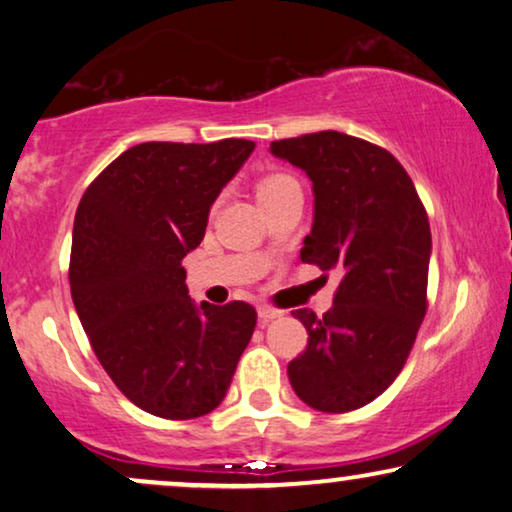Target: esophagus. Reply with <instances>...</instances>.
I'll return each mask as SVG.
<instances>
[{"label":"esophagus","mask_w":512,"mask_h":512,"mask_svg":"<svg viewBox=\"0 0 512 512\" xmlns=\"http://www.w3.org/2000/svg\"><path fill=\"white\" fill-rule=\"evenodd\" d=\"M257 316H260L262 325H267V323H271V320H274V318L281 316V311L274 309V306H267V304H262V306H257Z\"/></svg>","instance_id":"esophagus-1"}]
</instances>
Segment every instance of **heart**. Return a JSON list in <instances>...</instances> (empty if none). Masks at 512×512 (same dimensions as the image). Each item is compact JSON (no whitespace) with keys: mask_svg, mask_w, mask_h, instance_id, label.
<instances>
[{"mask_svg":"<svg viewBox=\"0 0 512 512\" xmlns=\"http://www.w3.org/2000/svg\"><path fill=\"white\" fill-rule=\"evenodd\" d=\"M297 180L295 177L285 175V173H271V175H264L260 182H257L255 192H257V199L262 201H269L274 199V196H278L281 192H285V189L295 187Z\"/></svg>","mask_w":512,"mask_h":512,"instance_id":"heart-1","label":"heart"}]
</instances>
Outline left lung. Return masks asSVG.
I'll list each match as a JSON object with an SVG mask.
<instances>
[{"label": "left lung", "mask_w": 512, "mask_h": 512, "mask_svg": "<svg viewBox=\"0 0 512 512\" xmlns=\"http://www.w3.org/2000/svg\"><path fill=\"white\" fill-rule=\"evenodd\" d=\"M313 182L302 262L342 274L332 309L292 311L309 332L290 384L318 412L372 403L403 370L426 316L431 224L412 177L391 152L337 131L271 142Z\"/></svg>", "instance_id": "1"}]
</instances>
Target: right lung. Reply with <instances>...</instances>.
Here are the masks:
<instances>
[{
    "label": "right lung",
    "mask_w": 512,
    "mask_h": 512,
    "mask_svg": "<svg viewBox=\"0 0 512 512\" xmlns=\"http://www.w3.org/2000/svg\"><path fill=\"white\" fill-rule=\"evenodd\" d=\"M255 149L142 142L81 196L70 290L88 342L121 393L154 417L196 419L222 403L257 325L245 302L194 304L182 260L208 213Z\"/></svg>",
    "instance_id": "right-lung-1"
}]
</instances>
